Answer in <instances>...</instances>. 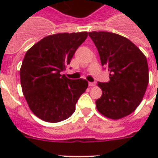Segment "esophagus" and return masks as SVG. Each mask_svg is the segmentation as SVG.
Returning <instances> with one entry per match:
<instances>
[{"label":"esophagus","mask_w":158,"mask_h":158,"mask_svg":"<svg viewBox=\"0 0 158 158\" xmlns=\"http://www.w3.org/2000/svg\"><path fill=\"white\" fill-rule=\"evenodd\" d=\"M89 85L90 87H94V86H95V85H96V83H95V82H89Z\"/></svg>","instance_id":"esophagus-1"}]
</instances>
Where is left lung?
I'll return each instance as SVG.
<instances>
[{
  "instance_id": "1",
  "label": "left lung",
  "mask_w": 158,
  "mask_h": 158,
  "mask_svg": "<svg viewBox=\"0 0 158 158\" xmlns=\"http://www.w3.org/2000/svg\"><path fill=\"white\" fill-rule=\"evenodd\" d=\"M102 65L110 72L107 83L98 82L102 90L96 101L102 115L118 120L139 106L148 84V65L144 54L128 38L109 32H90Z\"/></svg>"
}]
</instances>
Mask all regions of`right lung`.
<instances>
[{
  "label": "right lung",
  "instance_id": "1",
  "mask_svg": "<svg viewBox=\"0 0 158 158\" xmlns=\"http://www.w3.org/2000/svg\"><path fill=\"white\" fill-rule=\"evenodd\" d=\"M87 37V32L49 35L26 52L19 71L22 91L30 110L41 120L60 122L74 112L89 83L68 79L61 72Z\"/></svg>",
  "mask_w": 158,
  "mask_h": 158
}]
</instances>
